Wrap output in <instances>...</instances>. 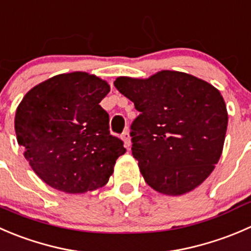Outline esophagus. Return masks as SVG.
Wrapping results in <instances>:
<instances>
[{"label": "esophagus", "mask_w": 251, "mask_h": 251, "mask_svg": "<svg viewBox=\"0 0 251 251\" xmlns=\"http://www.w3.org/2000/svg\"><path fill=\"white\" fill-rule=\"evenodd\" d=\"M122 139H123V141H125L126 148H129V146H130V144H131L130 135H129V131H125V133L122 134Z\"/></svg>", "instance_id": "esophagus-1"}]
</instances>
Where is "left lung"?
I'll use <instances>...</instances> for the list:
<instances>
[{"label": "left lung", "instance_id": "obj_1", "mask_svg": "<svg viewBox=\"0 0 251 251\" xmlns=\"http://www.w3.org/2000/svg\"><path fill=\"white\" fill-rule=\"evenodd\" d=\"M115 86L140 115L131 125V151L145 182L165 195L187 194L215 170L228 113L220 91L177 71L146 79L118 76Z\"/></svg>", "mask_w": 251, "mask_h": 251}]
</instances>
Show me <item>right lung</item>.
Masks as SVG:
<instances>
[{"mask_svg":"<svg viewBox=\"0 0 251 251\" xmlns=\"http://www.w3.org/2000/svg\"><path fill=\"white\" fill-rule=\"evenodd\" d=\"M110 89L86 72L58 74L30 89L17 107V141L36 176L53 189L78 194L103 187L126 152L99 105Z\"/></svg>","mask_w":251,"mask_h":251,"instance_id":"obj_1","label":"right lung"}]
</instances>
